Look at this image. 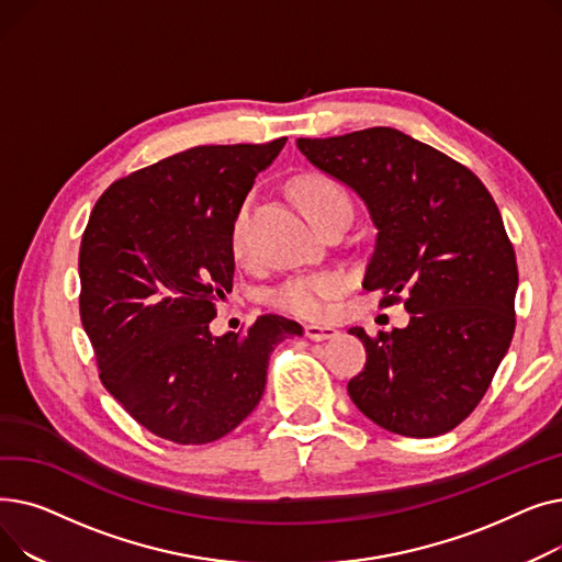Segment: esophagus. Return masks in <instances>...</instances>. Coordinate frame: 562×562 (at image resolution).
Returning a JSON list of instances; mask_svg holds the SVG:
<instances>
[{"instance_id": "34e87169", "label": "esophagus", "mask_w": 562, "mask_h": 562, "mask_svg": "<svg viewBox=\"0 0 562 562\" xmlns=\"http://www.w3.org/2000/svg\"><path fill=\"white\" fill-rule=\"evenodd\" d=\"M305 335H307V339H312V341H326V339L337 337L339 330L333 328V326H318V323H312V326L305 328Z\"/></svg>"}]
</instances>
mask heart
Instances as JSON below:
<instances>
[{"mask_svg":"<svg viewBox=\"0 0 562 562\" xmlns=\"http://www.w3.org/2000/svg\"><path fill=\"white\" fill-rule=\"evenodd\" d=\"M296 198L305 214L316 225L323 216H328L341 206H350L346 191L339 182L328 175H305L296 182ZM252 206V195L244 200L236 212L229 229V248L234 257H244L248 246V216ZM348 286V280L341 271H321L312 276H299L282 282L273 291V301L282 310L299 314L305 318H318L328 312L330 301Z\"/></svg>","mask_w":562,"mask_h":562,"instance_id":"heart-1","label":"heart"}]
</instances>
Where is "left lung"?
Masks as SVG:
<instances>
[{"label": "left lung", "instance_id": "8db88e82", "mask_svg": "<svg viewBox=\"0 0 562 562\" xmlns=\"http://www.w3.org/2000/svg\"><path fill=\"white\" fill-rule=\"evenodd\" d=\"M312 166L356 193L375 227L362 286L405 293V328L371 339L348 394L373 424L437 437L485 396L515 333L517 261L498 206L479 177L392 127L299 138Z\"/></svg>", "mask_w": 562, "mask_h": 562}]
</instances>
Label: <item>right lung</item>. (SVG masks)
<instances>
[{
	"mask_svg": "<svg viewBox=\"0 0 562 562\" xmlns=\"http://www.w3.org/2000/svg\"><path fill=\"white\" fill-rule=\"evenodd\" d=\"M286 138L198 145L113 182L79 250L83 330L100 380L130 415L175 445H206L257 407L269 356L303 326L263 314L214 337L232 291V221Z\"/></svg>",
	"mask_w": 562,
	"mask_h": 562,
	"instance_id": "1",
	"label": "right lung"
}]
</instances>
